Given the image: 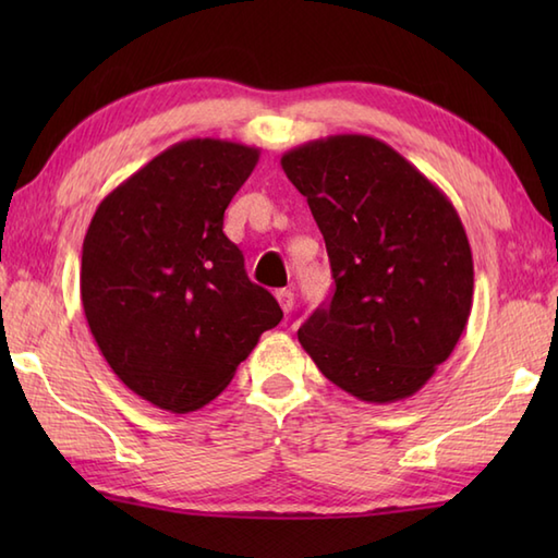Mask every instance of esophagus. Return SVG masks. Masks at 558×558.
<instances>
[{"label": "esophagus", "instance_id": "1", "mask_svg": "<svg viewBox=\"0 0 558 558\" xmlns=\"http://www.w3.org/2000/svg\"><path fill=\"white\" fill-rule=\"evenodd\" d=\"M276 298H278L280 310L286 312V314H290L292 306H294V292H292V290H278Z\"/></svg>", "mask_w": 558, "mask_h": 558}]
</instances>
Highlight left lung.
I'll return each instance as SVG.
<instances>
[{"mask_svg": "<svg viewBox=\"0 0 558 558\" xmlns=\"http://www.w3.org/2000/svg\"><path fill=\"white\" fill-rule=\"evenodd\" d=\"M326 240L336 290L298 338L345 393L410 398L450 357L472 310V252L446 194L372 136L310 141L280 158Z\"/></svg>", "mask_w": 558, "mask_h": 558, "instance_id": "left-lung-1", "label": "left lung"}]
</instances>
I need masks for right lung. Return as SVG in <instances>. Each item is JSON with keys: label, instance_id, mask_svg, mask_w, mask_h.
<instances>
[{"label": "right lung", "instance_id": "add662e5", "mask_svg": "<svg viewBox=\"0 0 558 558\" xmlns=\"http://www.w3.org/2000/svg\"><path fill=\"white\" fill-rule=\"evenodd\" d=\"M256 162L254 146L180 141L105 196L88 225V328L120 381L160 410L208 405L282 318L222 232L225 208Z\"/></svg>", "mask_w": 558, "mask_h": 558}]
</instances>
